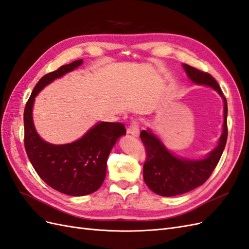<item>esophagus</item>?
Wrapping results in <instances>:
<instances>
[{
	"label": "esophagus",
	"instance_id": "esophagus-1",
	"mask_svg": "<svg viewBox=\"0 0 249 249\" xmlns=\"http://www.w3.org/2000/svg\"><path fill=\"white\" fill-rule=\"evenodd\" d=\"M127 134H131L134 137L139 136V124L137 120H133L130 124L129 129H127Z\"/></svg>",
	"mask_w": 249,
	"mask_h": 249
}]
</instances>
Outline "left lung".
<instances>
[{
  "label": "left lung",
  "instance_id": "obj_1",
  "mask_svg": "<svg viewBox=\"0 0 249 249\" xmlns=\"http://www.w3.org/2000/svg\"><path fill=\"white\" fill-rule=\"evenodd\" d=\"M183 67L192 82L212 87L221 95L224 103L223 131L218 145L201 160L178 158L149 130L141 131L140 138L146 152L143 178L149 189L161 196H176L201 186L217 166L228 140V103L221 88L210 73L188 64H183Z\"/></svg>",
  "mask_w": 249,
  "mask_h": 249
}]
</instances>
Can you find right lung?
Listing matches in <instances>:
<instances>
[{
	"mask_svg": "<svg viewBox=\"0 0 249 249\" xmlns=\"http://www.w3.org/2000/svg\"><path fill=\"white\" fill-rule=\"evenodd\" d=\"M77 60L43 76L34 87L24 111L25 148L30 162L42 180L59 192L83 196L93 193L106 178L107 160L117 139L125 135L119 123H99L79 140L69 144H51L37 134L32 118L35 96L43 87L82 65Z\"/></svg>",
	"mask_w": 249,
	"mask_h": 249,
	"instance_id": "add662e5",
	"label": "right lung"
}]
</instances>
